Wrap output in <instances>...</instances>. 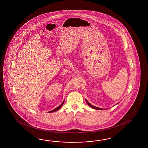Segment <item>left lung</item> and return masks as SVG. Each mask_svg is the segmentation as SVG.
<instances>
[{
	"instance_id": "left-lung-1",
	"label": "left lung",
	"mask_w": 148,
	"mask_h": 148,
	"mask_svg": "<svg viewBox=\"0 0 148 148\" xmlns=\"http://www.w3.org/2000/svg\"><path fill=\"white\" fill-rule=\"evenodd\" d=\"M86 102H87V103L88 104V105L90 106V107H91V108H94V109H95V110H103V108H98V107H96L94 106H93V105H92L91 104H90L89 102H88V101H87V100H86Z\"/></svg>"
}]
</instances>
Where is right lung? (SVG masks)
I'll return each instance as SVG.
<instances>
[{
	"label": "right lung",
	"instance_id": "obj_1",
	"mask_svg": "<svg viewBox=\"0 0 148 148\" xmlns=\"http://www.w3.org/2000/svg\"><path fill=\"white\" fill-rule=\"evenodd\" d=\"M64 101H63V102L62 103V104L60 105L59 106H58V107H57V108H56L54 110H51V111H50V112H49V113H52V112H56L58 110H59V109H60L61 107H62V106L63 105V104H64Z\"/></svg>",
	"mask_w": 148,
	"mask_h": 148
}]
</instances>
